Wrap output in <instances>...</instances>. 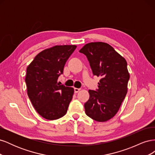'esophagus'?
<instances>
[{
  "mask_svg": "<svg viewBox=\"0 0 155 155\" xmlns=\"http://www.w3.org/2000/svg\"><path fill=\"white\" fill-rule=\"evenodd\" d=\"M81 89L80 88H74V92L75 93H78L79 91H80Z\"/></svg>",
  "mask_w": 155,
  "mask_h": 155,
  "instance_id": "esophagus-1",
  "label": "esophagus"
}]
</instances>
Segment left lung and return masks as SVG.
<instances>
[{"mask_svg": "<svg viewBox=\"0 0 155 155\" xmlns=\"http://www.w3.org/2000/svg\"><path fill=\"white\" fill-rule=\"evenodd\" d=\"M79 52L87 56L93 74L101 77L98 89L88 91L90 97L84 105L85 113L94 120L104 122L116 115L127 92V63L110 45L103 42L88 43Z\"/></svg>", "mask_w": 155, "mask_h": 155, "instance_id": "1", "label": "left lung"}]
</instances>
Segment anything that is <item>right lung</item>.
I'll return each mask as SVG.
<instances>
[{
    "mask_svg": "<svg viewBox=\"0 0 155 155\" xmlns=\"http://www.w3.org/2000/svg\"><path fill=\"white\" fill-rule=\"evenodd\" d=\"M77 46L57 45L41 51L28 66L25 81L31 104L43 118L54 120L66 114L74 88L60 85L58 79Z\"/></svg>",
    "mask_w": 155,
    "mask_h": 155,
    "instance_id": "obj_1",
    "label": "right lung"
}]
</instances>
